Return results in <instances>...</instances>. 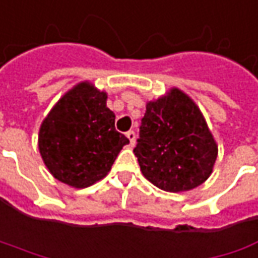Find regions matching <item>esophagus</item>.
Instances as JSON below:
<instances>
[{
    "label": "esophagus",
    "instance_id": "obj_1",
    "mask_svg": "<svg viewBox=\"0 0 258 258\" xmlns=\"http://www.w3.org/2000/svg\"><path fill=\"white\" fill-rule=\"evenodd\" d=\"M127 137H128L130 144L134 146V144H136V133H134V131H128V133H127Z\"/></svg>",
    "mask_w": 258,
    "mask_h": 258
}]
</instances>
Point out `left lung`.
I'll return each instance as SVG.
<instances>
[{"label": "left lung", "mask_w": 258, "mask_h": 258, "mask_svg": "<svg viewBox=\"0 0 258 258\" xmlns=\"http://www.w3.org/2000/svg\"><path fill=\"white\" fill-rule=\"evenodd\" d=\"M134 154L141 173L167 192L202 185L212 173L218 147L195 102L179 89L149 102Z\"/></svg>", "instance_id": "obj_1"}]
</instances>
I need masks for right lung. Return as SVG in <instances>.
I'll list each match as a JSON object with an SVG mask.
<instances>
[{
  "label": "right lung",
  "mask_w": 258,
  "mask_h": 258,
  "mask_svg": "<svg viewBox=\"0 0 258 258\" xmlns=\"http://www.w3.org/2000/svg\"><path fill=\"white\" fill-rule=\"evenodd\" d=\"M130 140L115 130L107 94L88 82L76 85L44 118L39 134L43 162L57 180L88 187L105 177Z\"/></svg>",
  "instance_id": "1"
}]
</instances>
